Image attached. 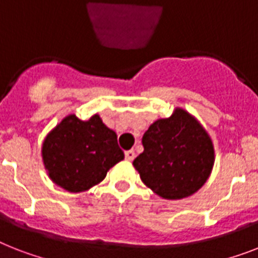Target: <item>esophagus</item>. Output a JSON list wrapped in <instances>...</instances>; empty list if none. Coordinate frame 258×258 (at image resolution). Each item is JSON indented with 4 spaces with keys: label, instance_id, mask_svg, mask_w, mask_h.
<instances>
[{
    "label": "esophagus",
    "instance_id": "34e87169",
    "mask_svg": "<svg viewBox=\"0 0 258 258\" xmlns=\"http://www.w3.org/2000/svg\"><path fill=\"white\" fill-rule=\"evenodd\" d=\"M125 160H128V162H133L134 159H135V151L134 150H128L124 152Z\"/></svg>",
    "mask_w": 258,
    "mask_h": 258
}]
</instances>
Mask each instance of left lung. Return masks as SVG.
<instances>
[{"label": "left lung", "instance_id": "8db88e82", "mask_svg": "<svg viewBox=\"0 0 258 258\" xmlns=\"http://www.w3.org/2000/svg\"><path fill=\"white\" fill-rule=\"evenodd\" d=\"M142 143L144 151L133 164L142 181L160 198H188L212 172V139L198 119L183 108H175L169 118L155 120Z\"/></svg>", "mask_w": 258, "mask_h": 258}]
</instances>
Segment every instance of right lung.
<instances>
[{"label":"right lung","mask_w":258,"mask_h":258,"mask_svg":"<svg viewBox=\"0 0 258 258\" xmlns=\"http://www.w3.org/2000/svg\"><path fill=\"white\" fill-rule=\"evenodd\" d=\"M41 152L51 181L73 194L99 184L124 159L116 134L98 114L87 120L75 114L64 116L46 135Z\"/></svg>","instance_id":"right-lung-1"}]
</instances>
